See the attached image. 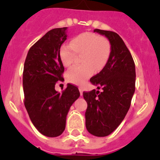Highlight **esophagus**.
Masks as SVG:
<instances>
[{
    "instance_id": "1",
    "label": "esophagus",
    "mask_w": 160,
    "mask_h": 160,
    "mask_svg": "<svg viewBox=\"0 0 160 160\" xmlns=\"http://www.w3.org/2000/svg\"><path fill=\"white\" fill-rule=\"evenodd\" d=\"M79 91H80V94H81V95H82V93H83V88L82 87H79Z\"/></svg>"
}]
</instances>
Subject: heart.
<instances>
[{
	"instance_id": "obj_1",
	"label": "heart",
	"mask_w": 160,
	"mask_h": 160,
	"mask_svg": "<svg viewBox=\"0 0 160 160\" xmlns=\"http://www.w3.org/2000/svg\"><path fill=\"white\" fill-rule=\"evenodd\" d=\"M75 53L82 54L79 66H73L66 73L69 82L82 85L94 74L104 68L111 53L110 42L102 37L91 32L79 34L71 41L70 45H62L59 50L61 62L65 67L73 62Z\"/></svg>"
}]
</instances>
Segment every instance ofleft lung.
<instances>
[{"instance_id":"8db88e82","label":"left lung","mask_w":160,"mask_h":160,"mask_svg":"<svg viewBox=\"0 0 160 160\" xmlns=\"http://www.w3.org/2000/svg\"><path fill=\"white\" fill-rule=\"evenodd\" d=\"M94 32L108 39L111 53L104 68L90 80L98 90L102 87V92H83L87 102L86 128L94 136L105 137L118 128L129 110L135 90V66L118 33L98 29Z\"/></svg>"}]
</instances>
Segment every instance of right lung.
Segmentation results:
<instances>
[{
  "label": "right lung",
  "mask_w": 160,
  "mask_h": 160,
  "mask_svg": "<svg viewBox=\"0 0 160 160\" xmlns=\"http://www.w3.org/2000/svg\"><path fill=\"white\" fill-rule=\"evenodd\" d=\"M66 38L67 27L49 30L29 49L24 65L25 107L33 126L47 137L62 134L69 110L80 96L71 84L62 93L55 90L57 82L63 80L59 50Z\"/></svg>",
  "instance_id": "1"
}]
</instances>
